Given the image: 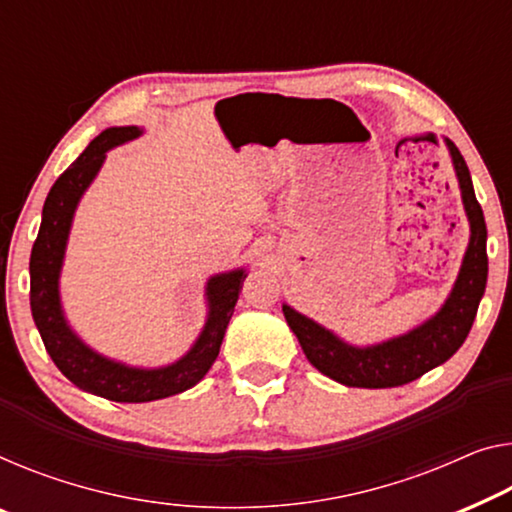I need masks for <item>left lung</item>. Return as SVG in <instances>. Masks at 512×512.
<instances>
[{"label": "left lung", "instance_id": "left-lung-1", "mask_svg": "<svg viewBox=\"0 0 512 512\" xmlns=\"http://www.w3.org/2000/svg\"><path fill=\"white\" fill-rule=\"evenodd\" d=\"M444 142L453 160L457 183H460L471 234L451 294L430 319H425L416 329L377 342V345L356 347L324 329L315 319L301 315L292 305L282 303L289 329L299 338L305 358L322 375L338 384L354 388H393L409 384L446 363L462 347L471 331L487 285V227L460 149L451 140Z\"/></svg>", "mask_w": 512, "mask_h": 512}]
</instances>
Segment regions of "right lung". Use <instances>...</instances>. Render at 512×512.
Returning <instances> with one entry per match:
<instances>
[{"mask_svg":"<svg viewBox=\"0 0 512 512\" xmlns=\"http://www.w3.org/2000/svg\"><path fill=\"white\" fill-rule=\"evenodd\" d=\"M142 135L137 126H114L89 142L78 160L68 167L50 188L43 204L41 230L34 241L29 259V305L43 345L48 349L61 375L71 379L82 391L114 402H151L163 400L193 388L204 379L223 345L227 324L239 292L246 280V269L216 273L207 280V322L193 347L179 361L160 368H135V365L114 361L96 349H91L78 333L71 329L61 308L59 276L64 266L66 243L71 234L75 209L85 190L96 179L110 149L135 140Z\"/></svg>","mask_w":512,"mask_h":512,"instance_id":"right-lung-1","label":"right lung"}]
</instances>
